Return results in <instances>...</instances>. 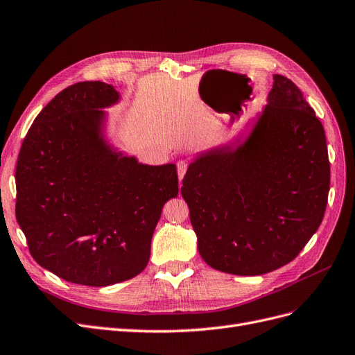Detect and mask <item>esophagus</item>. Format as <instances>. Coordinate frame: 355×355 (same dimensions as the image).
Wrapping results in <instances>:
<instances>
[{
  "mask_svg": "<svg viewBox=\"0 0 355 355\" xmlns=\"http://www.w3.org/2000/svg\"><path fill=\"white\" fill-rule=\"evenodd\" d=\"M187 170H188V163L183 162V160H179V162H178V175H179V180H182L183 176H185Z\"/></svg>",
  "mask_w": 355,
  "mask_h": 355,
  "instance_id": "34e87169",
  "label": "esophagus"
}]
</instances>
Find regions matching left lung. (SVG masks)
Here are the masks:
<instances>
[{"mask_svg":"<svg viewBox=\"0 0 355 355\" xmlns=\"http://www.w3.org/2000/svg\"><path fill=\"white\" fill-rule=\"evenodd\" d=\"M247 142L193 162L180 193L216 270L259 276L291 263L319 229L331 185L324 129L301 89L275 75Z\"/></svg>","mask_w":355,"mask_h":355,"instance_id":"8db88e82","label":"left lung"}]
</instances>
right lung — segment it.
I'll list each match as a JSON object with an SVG mask.
<instances>
[{
    "label": "right lung",
    "mask_w": 355,
    "mask_h": 355,
    "mask_svg": "<svg viewBox=\"0 0 355 355\" xmlns=\"http://www.w3.org/2000/svg\"><path fill=\"white\" fill-rule=\"evenodd\" d=\"M117 100L104 82L70 85L36 116L17 157L16 218L29 252L71 284L139 275L163 205L179 192L175 164H139L105 146L98 108Z\"/></svg>",
    "instance_id": "obj_1"
}]
</instances>
